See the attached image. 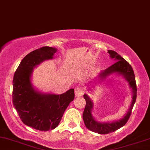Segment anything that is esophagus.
Instances as JSON below:
<instances>
[{
  "label": "esophagus",
  "instance_id": "34e87169",
  "mask_svg": "<svg viewBox=\"0 0 150 150\" xmlns=\"http://www.w3.org/2000/svg\"><path fill=\"white\" fill-rule=\"evenodd\" d=\"M75 97H81L84 94V90L82 89V87H76L75 89Z\"/></svg>",
  "mask_w": 150,
  "mask_h": 150
}]
</instances>
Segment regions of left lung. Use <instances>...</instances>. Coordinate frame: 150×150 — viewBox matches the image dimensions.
Here are the masks:
<instances>
[{"label": "left lung", "instance_id": "1", "mask_svg": "<svg viewBox=\"0 0 150 150\" xmlns=\"http://www.w3.org/2000/svg\"><path fill=\"white\" fill-rule=\"evenodd\" d=\"M108 53H109L110 58L114 60L116 63L104 70L96 78L91 81L89 84L94 87V85H96L97 82L101 83L104 82L105 79L115 74V75L122 76L128 82L129 87L132 90V96L130 106L128 108V112L125 113L124 116L122 117L120 119L111 122H99L96 120L92 115V111L94 109V104H93L92 100L87 94H84L83 97L86 101V106L83 114H82L84 123L87 129L99 134H107L109 132H114L125 125L130 118L132 107L135 104L136 97H137V87H136L135 74H134L131 65L114 51L108 50ZM94 83L96 84H94ZM87 88H88L87 89L88 92L91 90L88 86H87Z\"/></svg>", "mask_w": 150, "mask_h": 150}]
</instances>
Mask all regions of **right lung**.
Masks as SVG:
<instances>
[{
    "label": "right lung",
    "instance_id": "right-lung-1",
    "mask_svg": "<svg viewBox=\"0 0 150 150\" xmlns=\"http://www.w3.org/2000/svg\"><path fill=\"white\" fill-rule=\"evenodd\" d=\"M57 49L44 46L27 54L19 65L13 80V106L27 126L47 131L59 124L65 109L75 98L74 89L61 94L44 93L34 88L32 77L36 67L53 58Z\"/></svg>",
    "mask_w": 150,
    "mask_h": 150
}]
</instances>
